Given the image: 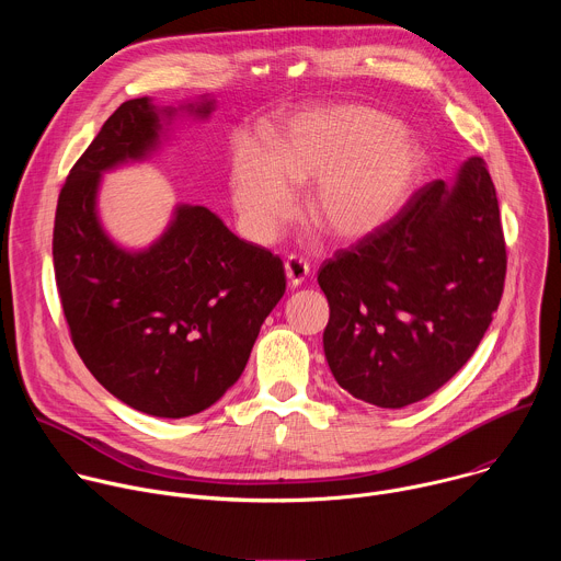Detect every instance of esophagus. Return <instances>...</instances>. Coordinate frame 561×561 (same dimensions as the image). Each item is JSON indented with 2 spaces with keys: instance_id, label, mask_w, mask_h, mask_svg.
Wrapping results in <instances>:
<instances>
[{
  "instance_id": "34e87169",
  "label": "esophagus",
  "mask_w": 561,
  "mask_h": 561,
  "mask_svg": "<svg viewBox=\"0 0 561 561\" xmlns=\"http://www.w3.org/2000/svg\"><path fill=\"white\" fill-rule=\"evenodd\" d=\"M284 273H286L288 286H290V288H297V286H301L304 279L308 277L310 266L306 264V260H301V257H297V255H290V257L284 262Z\"/></svg>"
}]
</instances>
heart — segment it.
Masks as SVG:
<instances>
[{
	"label": "heart",
	"instance_id": "b5f03b06",
	"mask_svg": "<svg viewBox=\"0 0 561 561\" xmlns=\"http://www.w3.org/2000/svg\"><path fill=\"white\" fill-rule=\"evenodd\" d=\"M422 152L399 126L366 106H335L295 117L264 152L244 139L230 169L239 221L271 242L295 213L293 191H308L310 221L337 242H357L404 206Z\"/></svg>",
	"mask_w": 561,
	"mask_h": 561
}]
</instances>
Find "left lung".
<instances>
[{
	"mask_svg": "<svg viewBox=\"0 0 561 561\" xmlns=\"http://www.w3.org/2000/svg\"><path fill=\"white\" fill-rule=\"evenodd\" d=\"M506 277L500 204L482 157L417 191L386 226L319 268L337 383L379 409L442 388L493 322Z\"/></svg>",
	"mask_w": 561,
	"mask_h": 561,
	"instance_id": "obj_1",
	"label": "left lung"
}]
</instances>
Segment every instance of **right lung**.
<instances>
[{"mask_svg": "<svg viewBox=\"0 0 561 561\" xmlns=\"http://www.w3.org/2000/svg\"><path fill=\"white\" fill-rule=\"evenodd\" d=\"M213 111L208 95L124 102L77 159L55 213V279L72 344L111 394L152 417H191L221 399L286 290L282 260L206 206L178 204L146 249L117 244L100 219L104 173L150 159L178 117L206 122Z\"/></svg>", "mask_w": 561, "mask_h": 561, "instance_id": "add662e5", "label": "right lung"}]
</instances>
